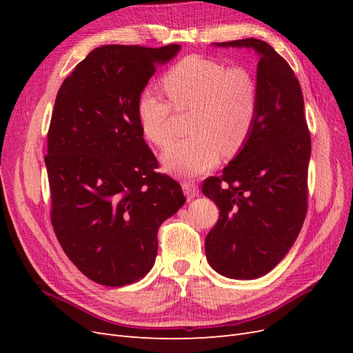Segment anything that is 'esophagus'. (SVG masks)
Segmentation results:
<instances>
[{"label": "esophagus", "instance_id": "obj_1", "mask_svg": "<svg viewBox=\"0 0 353 353\" xmlns=\"http://www.w3.org/2000/svg\"><path fill=\"white\" fill-rule=\"evenodd\" d=\"M183 190H184V193L188 199H193V197L199 196V187H197L194 181H184Z\"/></svg>", "mask_w": 353, "mask_h": 353}]
</instances>
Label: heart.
Segmentation results:
<instances>
[{"label": "heart", "instance_id": "obj_1", "mask_svg": "<svg viewBox=\"0 0 353 353\" xmlns=\"http://www.w3.org/2000/svg\"><path fill=\"white\" fill-rule=\"evenodd\" d=\"M162 85L170 103L153 90H144L137 100L138 123L148 141L168 147L174 109L194 112L190 119L194 138L175 143L163 154L169 172L203 175L218 165L221 152L232 156L248 143L259 112V85L248 68L191 54L165 73Z\"/></svg>", "mask_w": 353, "mask_h": 353}]
</instances>
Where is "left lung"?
I'll use <instances>...</instances> for the list:
<instances>
[{
    "instance_id": "1",
    "label": "left lung",
    "mask_w": 353,
    "mask_h": 353,
    "mask_svg": "<svg viewBox=\"0 0 353 353\" xmlns=\"http://www.w3.org/2000/svg\"><path fill=\"white\" fill-rule=\"evenodd\" d=\"M215 46L248 47L261 56L252 135L222 175L206 178L201 187L219 208L205 241L208 262L228 279L253 280L275 268L303 225L311 134L301 83L268 42L245 38Z\"/></svg>"
}]
</instances>
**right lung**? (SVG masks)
<instances>
[{"label":"right lung","mask_w":353,"mask_h":353,"mask_svg":"<svg viewBox=\"0 0 353 353\" xmlns=\"http://www.w3.org/2000/svg\"><path fill=\"white\" fill-rule=\"evenodd\" d=\"M178 50L99 47L57 92L46 156L51 223L74 266L103 285L141 280L159 227L185 203L176 181L156 170L137 117L138 95Z\"/></svg>","instance_id":"add662e5"}]
</instances>
